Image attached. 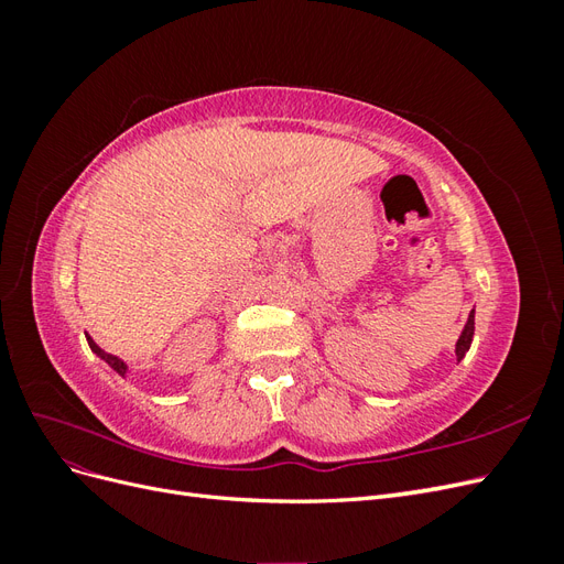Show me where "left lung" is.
Masks as SVG:
<instances>
[{"instance_id": "8db88e82", "label": "left lung", "mask_w": 564, "mask_h": 564, "mask_svg": "<svg viewBox=\"0 0 564 564\" xmlns=\"http://www.w3.org/2000/svg\"><path fill=\"white\" fill-rule=\"evenodd\" d=\"M473 332H475V311H470L466 327H464V332H460V336H458V340H456V360H464V355H466L468 348H470Z\"/></svg>"}]
</instances>
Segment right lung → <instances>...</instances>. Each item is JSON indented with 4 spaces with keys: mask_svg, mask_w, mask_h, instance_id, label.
<instances>
[{
    "mask_svg": "<svg viewBox=\"0 0 564 564\" xmlns=\"http://www.w3.org/2000/svg\"><path fill=\"white\" fill-rule=\"evenodd\" d=\"M87 340H89V348L100 357V360H106L117 373H119V377H124V373H127V365L122 362V360H117V357L115 355H110V352H106L104 348H98L96 344H94V340H91V336H87Z\"/></svg>",
    "mask_w": 564,
    "mask_h": 564,
    "instance_id": "add662e5",
    "label": "right lung"
}]
</instances>
